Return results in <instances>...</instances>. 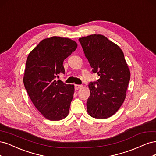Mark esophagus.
Instances as JSON below:
<instances>
[{"instance_id":"obj_1","label":"esophagus","mask_w":156,"mask_h":156,"mask_svg":"<svg viewBox=\"0 0 156 156\" xmlns=\"http://www.w3.org/2000/svg\"><path fill=\"white\" fill-rule=\"evenodd\" d=\"M82 87V85H75V86H74V89H75V90H78L79 89H80Z\"/></svg>"}]
</instances>
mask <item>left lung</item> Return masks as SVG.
Instances as JSON below:
<instances>
[{
	"label": "left lung",
	"instance_id": "left-lung-1",
	"mask_svg": "<svg viewBox=\"0 0 156 156\" xmlns=\"http://www.w3.org/2000/svg\"><path fill=\"white\" fill-rule=\"evenodd\" d=\"M78 40L92 71L100 76L97 82L88 85L87 112L95 119L109 118L119 109L126 95L130 71L124 53L103 35L92 34Z\"/></svg>",
	"mask_w": 156,
	"mask_h": 156
}]
</instances>
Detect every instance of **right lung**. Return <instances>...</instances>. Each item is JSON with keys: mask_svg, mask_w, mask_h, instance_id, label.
Segmentation results:
<instances>
[{"mask_svg": "<svg viewBox=\"0 0 156 156\" xmlns=\"http://www.w3.org/2000/svg\"><path fill=\"white\" fill-rule=\"evenodd\" d=\"M73 40L57 36L46 38L29 53L23 83L32 103L46 119L56 121L66 117L74 85L55 78L65 73L63 61L76 49Z\"/></svg>", "mask_w": 156, "mask_h": 156, "instance_id": "add662e5", "label": "right lung"}]
</instances>
